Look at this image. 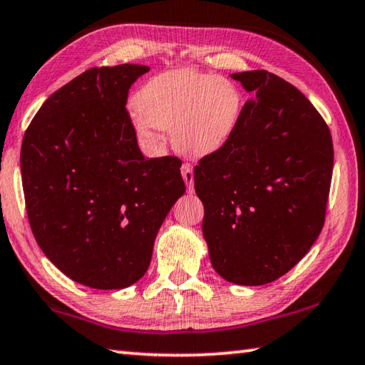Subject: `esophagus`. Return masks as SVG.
Listing matches in <instances>:
<instances>
[{"mask_svg": "<svg viewBox=\"0 0 365 365\" xmlns=\"http://www.w3.org/2000/svg\"><path fill=\"white\" fill-rule=\"evenodd\" d=\"M181 175H182L184 182H186L187 190H189V192H192V190H194V171H192V166H190L189 163H184L181 166Z\"/></svg>", "mask_w": 365, "mask_h": 365, "instance_id": "34e87169", "label": "esophagus"}]
</instances>
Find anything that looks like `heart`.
Masks as SVG:
<instances>
[{
	"label": "heart",
	"instance_id": "b5f03b06",
	"mask_svg": "<svg viewBox=\"0 0 365 365\" xmlns=\"http://www.w3.org/2000/svg\"><path fill=\"white\" fill-rule=\"evenodd\" d=\"M239 88L225 77L190 69L153 76L130 103V119L143 139L171 130L179 152L202 158L223 148L241 118Z\"/></svg>",
	"mask_w": 365,
	"mask_h": 365
}]
</instances>
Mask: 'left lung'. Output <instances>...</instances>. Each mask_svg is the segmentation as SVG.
<instances>
[{
    "mask_svg": "<svg viewBox=\"0 0 365 365\" xmlns=\"http://www.w3.org/2000/svg\"><path fill=\"white\" fill-rule=\"evenodd\" d=\"M252 100L218 152L194 168L202 232L226 282L272 283L312 247L333 173L330 129L314 105L268 71L231 74Z\"/></svg>",
    "mask_w": 365,
    "mask_h": 365,
    "instance_id": "obj_1",
    "label": "left lung"
}]
</instances>
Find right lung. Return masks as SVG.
Masks as SVG:
<instances>
[{
    "label": "right lung",
    "mask_w": 365,
    "mask_h": 365,
    "mask_svg": "<svg viewBox=\"0 0 365 365\" xmlns=\"http://www.w3.org/2000/svg\"><path fill=\"white\" fill-rule=\"evenodd\" d=\"M150 68H92L48 98L24 134L22 187L35 241L58 270L95 289L145 274L161 223L184 194L181 161L145 158L126 111Z\"/></svg>",
    "instance_id": "right-lung-1"
}]
</instances>
